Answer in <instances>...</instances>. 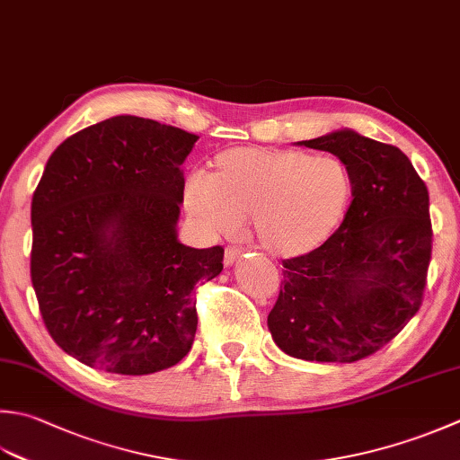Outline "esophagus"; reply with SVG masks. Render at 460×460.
Segmentation results:
<instances>
[{
  "label": "esophagus",
  "instance_id": "1",
  "mask_svg": "<svg viewBox=\"0 0 460 460\" xmlns=\"http://www.w3.org/2000/svg\"><path fill=\"white\" fill-rule=\"evenodd\" d=\"M243 255V249L241 247H227L225 249V265H233L237 263V259Z\"/></svg>",
  "mask_w": 460,
  "mask_h": 460
}]
</instances>
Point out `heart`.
Masks as SVG:
<instances>
[{"label":"heart","instance_id":"heart-1","mask_svg":"<svg viewBox=\"0 0 460 460\" xmlns=\"http://www.w3.org/2000/svg\"><path fill=\"white\" fill-rule=\"evenodd\" d=\"M353 199V177L337 157L296 149L231 147L207 179H191L185 207L209 233H233L251 217L261 249L301 257L339 229Z\"/></svg>","mask_w":460,"mask_h":460}]
</instances>
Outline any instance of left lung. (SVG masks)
Returning <instances> with one entry per match:
<instances>
[{
    "instance_id": "left-lung-1",
    "label": "left lung",
    "mask_w": 460,
    "mask_h": 460,
    "mask_svg": "<svg viewBox=\"0 0 460 460\" xmlns=\"http://www.w3.org/2000/svg\"><path fill=\"white\" fill-rule=\"evenodd\" d=\"M353 177V201L319 249L283 261L267 317L277 347L317 363L371 357L420 309L433 249L427 185L409 157L350 129L301 141Z\"/></svg>"
}]
</instances>
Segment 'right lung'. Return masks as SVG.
<instances>
[{"label":"right lung","mask_w":460,"mask_h":460,"mask_svg":"<svg viewBox=\"0 0 460 460\" xmlns=\"http://www.w3.org/2000/svg\"><path fill=\"white\" fill-rule=\"evenodd\" d=\"M193 133L117 115L51 153L31 199V283L51 339L87 367L149 375L197 331L195 287L223 247L177 241Z\"/></svg>","instance_id":"add662e5"}]
</instances>
